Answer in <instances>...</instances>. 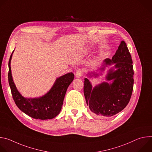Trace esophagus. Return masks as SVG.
Returning a JSON list of instances; mask_svg holds the SVG:
<instances>
[{
  "label": "esophagus",
  "mask_w": 152,
  "mask_h": 152,
  "mask_svg": "<svg viewBox=\"0 0 152 152\" xmlns=\"http://www.w3.org/2000/svg\"><path fill=\"white\" fill-rule=\"evenodd\" d=\"M83 73V70L82 69H77L76 70V77H77V78L80 77L82 76Z\"/></svg>",
  "instance_id": "obj_1"
}]
</instances>
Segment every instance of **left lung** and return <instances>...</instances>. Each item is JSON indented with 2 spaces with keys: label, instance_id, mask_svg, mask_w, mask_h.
<instances>
[{
  "label": "left lung",
  "instance_id": "left-lung-1",
  "mask_svg": "<svg viewBox=\"0 0 152 152\" xmlns=\"http://www.w3.org/2000/svg\"><path fill=\"white\" fill-rule=\"evenodd\" d=\"M131 55L126 42L121 41L115 54L112 59L103 61L99 73L89 72V78L97 77L102 75L107 66L114 64L107 71L106 80L93 87L88 78L84 79L83 93L86 102L91 112L98 116L111 117L127 105L131 97L134 86V69Z\"/></svg>",
  "mask_w": 152,
  "mask_h": 152
}]
</instances>
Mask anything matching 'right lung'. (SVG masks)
Here are the masks:
<instances>
[{"instance_id": "add662e5", "label": "right lung", "mask_w": 152, "mask_h": 152, "mask_svg": "<svg viewBox=\"0 0 152 152\" xmlns=\"http://www.w3.org/2000/svg\"><path fill=\"white\" fill-rule=\"evenodd\" d=\"M13 52L8 63V82L15 103L21 111L35 119L48 120L55 118L61 110L67 90L74 79V74L71 72L58 77L50 90L41 97H24L17 89L12 76L11 61Z\"/></svg>"}]
</instances>
